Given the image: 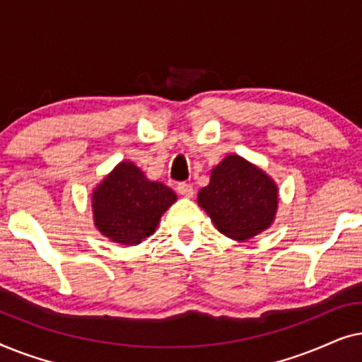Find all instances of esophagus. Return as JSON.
<instances>
[{
	"label": "esophagus",
	"instance_id": "34e87169",
	"mask_svg": "<svg viewBox=\"0 0 362 362\" xmlns=\"http://www.w3.org/2000/svg\"><path fill=\"white\" fill-rule=\"evenodd\" d=\"M176 189L181 196H185V197H191L192 194H194V189H192V186L189 185V182H180Z\"/></svg>",
	"mask_w": 362,
	"mask_h": 362
}]
</instances>
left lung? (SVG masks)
<instances>
[{
    "mask_svg": "<svg viewBox=\"0 0 362 362\" xmlns=\"http://www.w3.org/2000/svg\"><path fill=\"white\" fill-rule=\"evenodd\" d=\"M197 202L217 229L234 240H247L272 224L279 204L276 185L244 158L229 155L211 173Z\"/></svg>",
    "mask_w": 362,
    "mask_h": 362,
    "instance_id": "left-lung-1",
    "label": "left lung"
}]
</instances>
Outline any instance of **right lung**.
<instances>
[{
	"label": "right lung",
	"instance_id": "right-lung-1",
	"mask_svg": "<svg viewBox=\"0 0 362 362\" xmlns=\"http://www.w3.org/2000/svg\"><path fill=\"white\" fill-rule=\"evenodd\" d=\"M176 199L175 191L148 181L140 168L123 161L93 191V221L108 239L136 245L155 232L163 212Z\"/></svg>",
	"mask_w": 362,
	"mask_h": 362
}]
</instances>
